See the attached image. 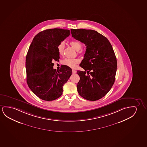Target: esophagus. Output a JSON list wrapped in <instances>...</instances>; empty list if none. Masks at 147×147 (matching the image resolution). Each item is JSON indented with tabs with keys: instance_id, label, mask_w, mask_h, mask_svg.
Segmentation results:
<instances>
[{
	"instance_id": "esophagus-1",
	"label": "esophagus",
	"mask_w": 147,
	"mask_h": 147,
	"mask_svg": "<svg viewBox=\"0 0 147 147\" xmlns=\"http://www.w3.org/2000/svg\"><path fill=\"white\" fill-rule=\"evenodd\" d=\"M72 73L73 74H75L76 73V71L74 70V69H72Z\"/></svg>"
}]
</instances>
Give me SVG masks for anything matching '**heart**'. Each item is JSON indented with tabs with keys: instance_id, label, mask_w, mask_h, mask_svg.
<instances>
[{
	"instance_id": "heart-1",
	"label": "heart",
	"mask_w": 147,
	"mask_h": 147,
	"mask_svg": "<svg viewBox=\"0 0 147 147\" xmlns=\"http://www.w3.org/2000/svg\"><path fill=\"white\" fill-rule=\"evenodd\" d=\"M70 45L77 51H78L80 49H81L82 47V43L78 40L71 41L70 42ZM64 49H65V44L63 42H61L58 45L57 47V51L60 55H64ZM79 62V60L76 58H75V59L66 58L63 60L62 63L65 65L68 66L71 68H74L76 65L78 64Z\"/></svg>"
}]
</instances>
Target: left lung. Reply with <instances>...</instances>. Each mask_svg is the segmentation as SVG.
Segmentation results:
<instances>
[{
  "label": "left lung",
  "instance_id": "obj_1",
  "mask_svg": "<svg viewBox=\"0 0 147 147\" xmlns=\"http://www.w3.org/2000/svg\"><path fill=\"white\" fill-rule=\"evenodd\" d=\"M73 37L85 44L86 49L78 70L77 85L79 95L95 101L104 97L112 87L117 71V60L111 43L106 37L93 30L71 29Z\"/></svg>",
  "mask_w": 147,
  "mask_h": 147
}]
</instances>
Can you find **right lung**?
Instances as JSON below:
<instances>
[{
  "instance_id": "add662e5",
  "label": "right lung",
  "mask_w": 147,
  "mask_h": 147,
  "mask_svg": "<svg viewBox=\"0 0 147 147\" xmlns=\"http://www.w3.org/2000/svg\"><path fill=\"white\" fill-rule=\"evenodd\" d=\"M70 34L67 29L44 30L35 36L26 59L27 82L30 90L43 100L51 101L60 97L63 86L72 74V69L63 65L53 69V62L59 61L58 45Z\"/></svg>"
}]
</instances>
